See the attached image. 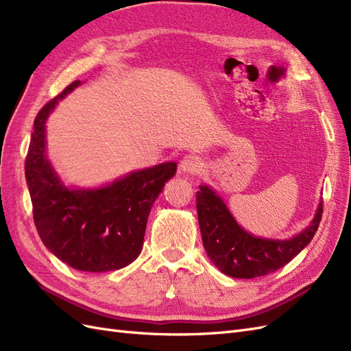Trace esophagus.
Returning <instances> with one entry per match:
<instances>
[{
  "instance_id": "esophagus-1",
  "label": "esophagus",
  "mask_w": 351,
  "mask_h": 351,
  "mask_svg": "<svg viewBox=\"0 0 351 351\" xmlns=\"http://www.w3.org/2000/svg\"><path fill=\"white\" fill-rule=\"evenodd\" d=\"M202 168V162L196 155H186L180 161V171L184 174H197Z\"/></svg>"
}]
</instances>
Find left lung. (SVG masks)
<instances>
[{
    "mask_svg": "<svg viewBox=\"0 0 351 351\" xmlns=\"http://www.w3.org/2000/svg\"><path fill=\"white\" fill-rule=\"evenodd\" d=\"M199 189L196 208L204 247L212 263L232 278L263 277L282 268L311 243L324 212L319 202L311 224L289 240L256 237L237 224L224 200L209 186Z\"/></svg>",
    "mask_w": 351,
    "mask_h": 351,
    "instance_id": "1",
    "label": "left lung"
}]
</instances>
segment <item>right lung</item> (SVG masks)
I'll use <instances>...</instances> for the list:
<instances>
[{"mask_svg":"<svg viewBox=\"0 0 351 351\" xmlns=\"http://www.w3.org/2000/svg\"><path fill=\"white\" fill-rule=\"evenodd\" d=\"M80 84L73 82L42 108L25 162L38 234L45 247L69 267L86 272L115 271L141 254L147 217L177 164L139 169L97 189L62 184L48 161L45 123L56 105Z\"/></svg>","mask_w":351,"mask_h":351,"instance_id":"1","label":"right lung"}]
</instances>
